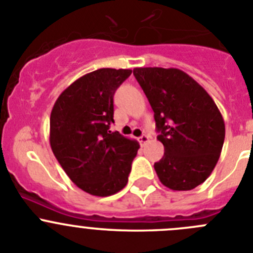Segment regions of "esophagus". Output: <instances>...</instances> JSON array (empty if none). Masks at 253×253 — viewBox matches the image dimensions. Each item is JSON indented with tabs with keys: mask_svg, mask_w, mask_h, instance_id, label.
I'll return each mask as SVG.
<instances>
[{
	"mask_svg": "<svg viewBox=\"0 0 253 253\" xmlns=\"http://www.w3.org/2000/svg\"><path fill=\"white\" fill-rule=\"evenodd\" d=\"M149 139H150L149 135H147V134H143V135L139 138V143H140L142 145H144V144H147L148 142H149Z\"/></svg>",
	"mask_w": 253,
	"mask_h": 253,
	"instance_id": "1",
	"label": "esophagus"
}]
</instances>
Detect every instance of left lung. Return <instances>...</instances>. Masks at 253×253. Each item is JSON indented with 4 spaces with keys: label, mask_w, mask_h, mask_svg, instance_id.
I'll return each mask as SVG.
<instances>
[{
    "label": "left lung",
    "mask_w": 253,
    "mask_h": 253,
    "mask_svg": "<svg viewBox=\"0 0 253 253\" xmlns=\"http://www.w3.org/2000/svg\"><path fill=\"white\" fill-rule=\"evenodd\" d=\"M134 76L154 111L164 155L154 163L159 180L191 191L211 175L224 142V122L210 94L179 69L135 68Z\"/></svg>",
    "instance_id": "left-lung-1"
}]
</instances>
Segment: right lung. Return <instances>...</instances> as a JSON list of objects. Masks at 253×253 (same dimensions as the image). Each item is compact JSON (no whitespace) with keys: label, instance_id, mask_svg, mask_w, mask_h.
<instances>
[{"label":"right lung","instance_id":"right-lung-1","mask_svg":"<svg viewBox=\"0 0 253 253\" xmlns=\"http://www.w3.org/2000/svg\"><path fill=\"white\" fill-rule=\"evenodd\" d=\"M129 69H99L60 94L51 110L50 145L71 180L91 196L118 193L128 183L139 143L109 130L114 94Z\"/></svg>","mask_w":253,"mask_h":253}]
</instances>
